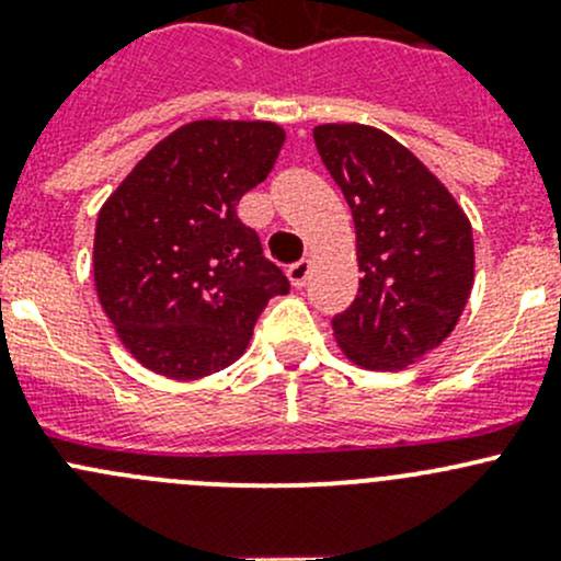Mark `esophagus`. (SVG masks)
Returning <instances> with one entry per match:
<instances>
[{
	"label": "esophagus",
	"instance_id": "obj_1",
	"mask_svg": "<svg viewBox=\"0 0 561 561\" xmlns=\"http://www.w3.org/2000/svg\"><path fill=\"white\" fill-rule=\"evenodd\" d=\"M309 274H312V260H298V263H293L290 268H287V279H290V285L296 287V290H301V287L307 285Z\"/></svg>",
	"mask_w": 561,
	"mask_h": 561
}]
</instances>
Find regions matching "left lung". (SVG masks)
<instances>
[{"instance_id":"1","label":"left lung","mask_w":561,"mask_h":561,"mask_svg":"<svg viewBox=\"0 0 561 561\" xmlns=\"http://www.w3.org/2000/svg\"><path fill=\"white\" fill-rule=\"evenodd\" d=\"M314 144L355 222L360 287L331 320L353 364L399 371L456 328L474 285L472 225L448 186L369 124H317Z\"/></svg>"}]
</instances>
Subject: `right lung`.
Here are the masks:
<instances>
[{
  "instance_id": "add662e5",
  "label": "right lung",
  "mask_w": 561,
  "mask_h": 561,
  "mask_svg": "<svg viewBox=\"0 0 561 561\" xmlns=\"http://www.w3.org/2000/svg\"><path fill=\"white\" fill-rule=\"evenodd\" d=\"M285 144L274 122L201 118L162 138L111 192L94 228V287L124 350L171 380L244 355L268 298L290 290L236 206Z\"/></svg>"
}]
</instances>
